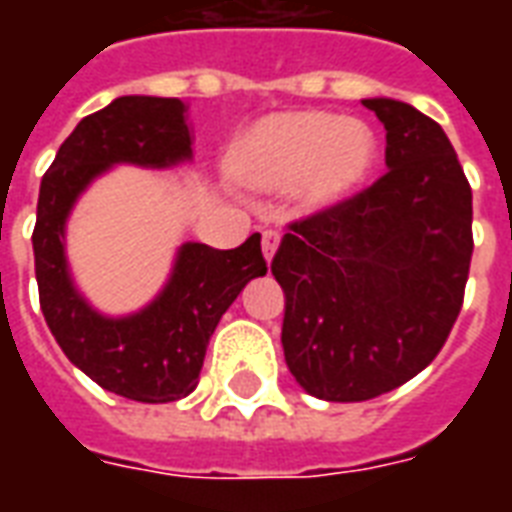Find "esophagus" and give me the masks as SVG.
Returning <instances> with one entry per match:
<instances>
[{
	"instance_id": "obj_1",
	"label": "esophagus",
	"mask_w": 512,
	"mask_h": 512,
	"mask_svg": "<svg viewBox=\"0 0 512 512\" xmlns=\"http://www.w3.org/2000/svg\"><path fill=\"white\" fill-rule=\"evenodd\" d=\"M277 246H279L277 230H266V233H263V257L271 260V257L277 255Z\"/></svg>"
}]
</instances>
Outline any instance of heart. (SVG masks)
<instances>
[{"label": "heart", "instance_id": "obj_1", "mask_svg": "<svg viewBox=\"0 0 512 512\" xmlns=\"http://www.w3.org/2000/svg\"><path fill=\"white\" fill-rule=\"evenodd\" d=\"M373 167V131L318 109L257 117L224 150L230 178L257 191L293 186L304 211H332L348 202L365 186Z\"/></svg>", "mask_w": 512, "mask_h": 512}]
</instances>
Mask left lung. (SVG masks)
I'll return each instance as SVG.
<instances>
[{
  "label": "left lung",
  "instance_id": "1",
  "mask_svg": "<svg viewBox=\"0 0 512 512\" xmlns=\"http://www.w3.org/2000/svg\"><path fill=\"white\" fill-rule=\"evenodd\" d=\"M362 104L386 128L389 172L290 224L271 263L288 370L329 403L392 392L436 359L474 249L472 189L439 123L395 98Z\"/></svg>",
  "mask_w": 512,
  "mask_h": 512
}]
</instances>
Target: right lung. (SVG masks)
<instances>
[{
    "label": "right lung",
    "mask_w": 512,
    "mask_h": 512,
    "mask_svg": "<svg viewBox=\"0 0 512 512\" xmlns=\"http://www.w3.org/2000/svg\"><path fill=\"white\" fill-rule=\"evenodd\" d=\"M189 161L186 104L123 95L73 128L40 183L32 249L43 318L82 373L139 403H169L194 392L216 323L249 279L266 274L260 235L235 249L180 244L156 299L128 315H104L73 282L65 230L90 183L117 164L172 169Z\"/></svg>",
    "instance_id": "1"
}]
</instances>
